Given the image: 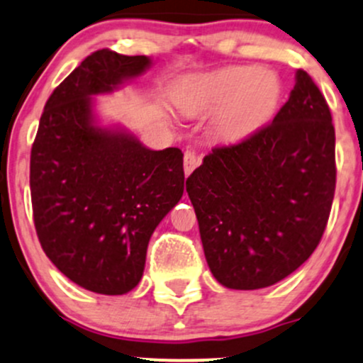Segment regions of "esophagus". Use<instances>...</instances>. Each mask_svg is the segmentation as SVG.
I'll return each instance as SVG.
<instances>
[{
  "label": "esophagus",
  "instance_id": "esophagus-1",
  "mask_svg": "<svg viewBox=\"0 0 363 363\" xmlns=\"http://www.w3.org/2000/svg\"><path fill=\"white\" fill-rule=\"evenodd\" d=\"M199 165V157L196 155L194 152H191V150H187V152L184 153V174H186V177L189 176L191 172H193V170L198 167Z\"/></svg>",
  "mask_w": 363,
  "mask_h": 363
}]
</instances>
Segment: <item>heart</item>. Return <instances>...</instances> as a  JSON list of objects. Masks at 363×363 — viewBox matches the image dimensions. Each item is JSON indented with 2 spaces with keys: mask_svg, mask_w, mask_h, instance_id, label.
<instances>
[{
  "mask_svg": "<svg viewBox=\"0 0 363 363\" xmlns=\"http://www.w3.org/2000/svg\"><path fill=\"white\" fill-rule=\"evenodd\" d=\"M281 97L283 83L272 69L234 65L187 77L174 102L189 118L216 111L215 135L225 143H239L274 118Z\"/></svg>",
  "mask_w": 363,
  "mask_h": 363,
  "instance_id": "1",
  "label": "heart"
}]
</instances>
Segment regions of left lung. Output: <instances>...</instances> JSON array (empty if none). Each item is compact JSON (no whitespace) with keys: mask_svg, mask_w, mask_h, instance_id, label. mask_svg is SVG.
<instances>
[{"mask_svg":"<svg viewBox=\"0 0 363 363\" xmlns=\"http://www.w3.org/2000/svg\"><path fill=\"white\" fill-rule=\"evenodd\" d=\"M186 184L206 262L223 286L264 289L309 259L336 186L335 126L309 74L297 69L273 123L211 150Z\"/></svg>","mask_w":363,"mask_h":363,"instance_id":"obj_1","label":"left lung"}]
</instances>
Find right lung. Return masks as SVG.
Returning a JSON list of instances; mask_svg holds the SVG:
<instances>
[{"mask_svg":"<svg viewBox=\"0 0 363 363\" xmlns=\"http://www.w3.org/2000/svg\"><path fill=\"white\" fill-rule=\"evenodd\" d=\"M152 65L91 52L45 102L30 153L34 223L45 256L82 289L123 295L143 277L157 225L184 193L182 152L150 150L124 128L101 126L95 95Z\"/></svg>","mask_w":363,"mask_h":363,"instance_id":"add662e5","label":"right lung"}]
</instances>
